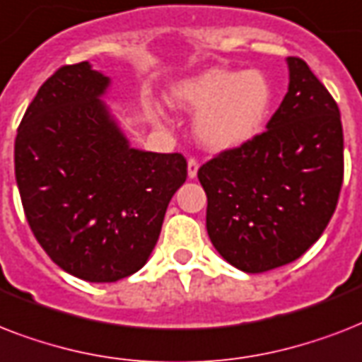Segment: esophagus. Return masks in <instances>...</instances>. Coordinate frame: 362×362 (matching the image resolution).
Listing matches in <instances>:
<instances>
[{
	"instance_id": "esophagus-1",
	"label": "esophagus",
	"mask_w": 362,
	"mask_h": 362,
	"mask_svg": "<svg viewBox=\"0 0 362 362\" xmlns=\"http://www.w3.org/2000/svg\"><path fill=\"white\" fill-rule=\"evenodd\" d=\"M197 170H199V161L192 158L189 161H187V176H189V178H195V176H197Z\"/></svg>"
}]
</instances>
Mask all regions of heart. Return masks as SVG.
<instances>
[{
	"label": "heart",
	"mask_w": 362,
	"mask_h": 362,
	"mask_svg": "<svg viewBox=\"0 0 362 362\" xmlns=\"http://www.w3.org/2000/svg\"><path fill=\"white\" fill-rule=\"evenodd\" d=\"M175 109L197 112L193 135L210 152L244 146L263 131L272 107L269 76L259 69L231 71L209 67L170 86Z\"/></svg>",
	"instance_id": "heart-1"
}]
</instances>
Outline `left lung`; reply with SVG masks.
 Wrapping results in <instances>:
<instances>
[{"instance_id":"obj_1","label":"left lung","mask_w":362,"mask_h":362,"mask_svg":"<svg viewBox=\"0 0 362 362\" xmlns=\"http://www.w3.org/2000/svg\"><path fill=\"white\" fill-rule=\"evenodd\" d=\"M267 131L199 169L206 231L227 263L259 274L298 259L325 231L344 178L340 110L300 58Z\"/></svg>"}]
</instances>
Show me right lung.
Returning a JSON list of instances; mask_svg holds the SVG:
<instances>
[{
    "mask_svg": "<svg viewBox=\"0 0 362 362\" xmlns=\"http://www.w3.org/2000/svg\"><path fill=\"white\" fill-rule=\"evenodd\" d=\"M109 86L88 62L59 67L14 141V175L37 242L59 269L95 284L146 264L187 176L182 153L129 146L101 99Z\"/></svg>",
    "mask_w": 362,
    "mask_h": 362,
    "instance_id": "obj_1",
    "label": "right lung"
}]
</instances>
